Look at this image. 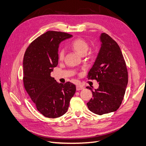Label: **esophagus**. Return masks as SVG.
Listing matches in <instances>:
<instances>
[{
	"label": "esophagus",
	"mask_w": 146,
	"mask_h": 146,
	"mask_svg": "<svg viewBox=\"0 0 146 146\" xmlns=\"http://www.w3.org/2000/svg\"><path fill=\"white\" fill-rule=\"evenodd\" d=\"M84 89V87L82 86H80V85H77L76 86V89L77 90H83Z\"/></svg>",
	"instance_id": "1"
}]
</instances>
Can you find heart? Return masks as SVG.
Wrapping results in <instances>:
<instances>
[{"mask_svg": "<svg viewBox=\"0 0 146 146\" xmlns=\"http://www.w3.org/2000/svg\"><path fill=\"white\" fill-rule=\"evenodd\" d=\"M70 46L75 51L81 55L84 56L87 53L89 48V44L86 40L81 38H77L74 39L71 42ZM65 58V50L61 48L58 51V59L60 60H63Z\"/></svg>", "mask_w": 146, "mask_h": 146, "instance_id": "obj_1", "label": "heart"}]
</instances>
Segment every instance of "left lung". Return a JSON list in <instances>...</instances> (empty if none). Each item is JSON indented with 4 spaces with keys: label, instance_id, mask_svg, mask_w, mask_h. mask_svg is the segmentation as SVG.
<instances>
[{
    "label": "left lung",
    "instance_id": "obj_1",
    "mask_svg": "<svg viewBox=\"0 0 146 146\" xmlns=\"http://www.w3.org/2000/svg\"><path fill=\"white\" fill-rule=\"evenodd\" d=\"M100 38L101 49L87 75L88 80H96L100 85L95 91L88 87L93 98L87 103L89 110L98 115L119 108L128 82L126 62L119 45L105 33Z\"/></svg>",
    "mask_w": 146,
    "mask_h": 146
}]
</instances>
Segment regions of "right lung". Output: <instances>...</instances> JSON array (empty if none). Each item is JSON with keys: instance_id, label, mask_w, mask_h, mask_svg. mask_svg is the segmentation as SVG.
Here are the masks:
<instances>
[{"instance_id": "right-lung-1", "label": "right lung", "mask_w": 146, "mask_h": 146, "mask_svg": "<svg viewBox=\"0 0 146 146\" xmlns=\"http://www.w3.org/2000/svg\"><path fill=\"white\" fill-rule=\"evenodd\" d=\"M67 33L47 31L32 41L23 59V84L38 111L45 117L65 114L76 90L71 82L59 84L50 76L58 64L59 44L72 37Z\"/></svg>"}]
</instances>
